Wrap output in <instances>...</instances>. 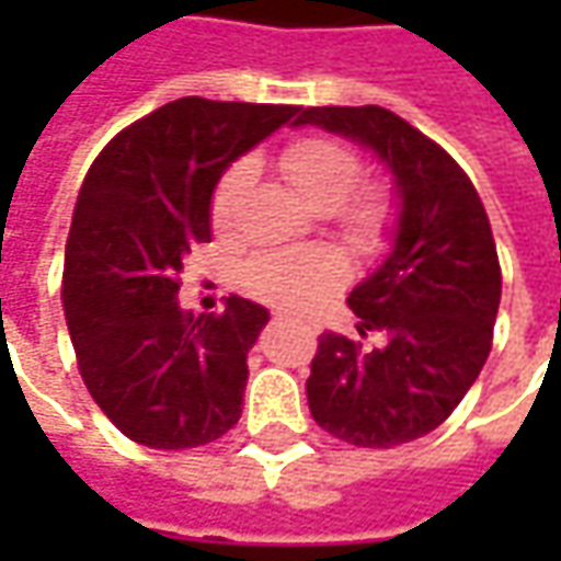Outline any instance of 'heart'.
I'll return each instance as SVG.
<instances>
[{
  "instance_id": "b5f03b06",
  "label": "heart",
  "mask_w": 561,
  "mask_h": 561,
  "mask_svg": "<svg viewBox=\"0 0 561 561\" xmlns=\"http://www.w3.org/2000/svg\"><path fill=\"white\" fill-rule=\"evenodd\" d=\"M280 164L293 190L318 211H331L334 205L343 203L362 174L356 152L346 142L331 140V137H306V140L290 142L280 156ZM247 178V162L230 164L221 174V181L211 193V225L225 227L230 221V211ZM375 215L377 208L371 199H356L346 208V221L353 230H368L375 225ZM340 277H343V265L328 249L262 252L247 268L249 290L280 306H312L334 290Z\"/></svg>"
}]
</instances>
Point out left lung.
Returning <instances> with one entry per match:
<instances>
[{"label": "left lung", "mask_w": 561, "mask_h": 561, "mask_svg": "<svg viewBox=\"0 0 561 561\" xmlns=\"http://www.w3.org/2000/svg\"><path fill=\"white\" fill-rule=\"evenodd\" d=\"M314 124L371 149L397 193L390 252L350 293L365 350L343 334L318 336L306 380L312 419L340 440L387 449L440 427L490 356L500 309V259L484 203L440 146L380 105L302 108Z\"/></svg>", "instance_id": "1"}]
</instances>
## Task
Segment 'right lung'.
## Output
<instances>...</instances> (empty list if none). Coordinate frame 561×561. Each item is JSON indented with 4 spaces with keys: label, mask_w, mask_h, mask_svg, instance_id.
<instances>
[{
    "label": "right lung",
    "mask_w": 561,
    "mask_h": 561,
    "mask_svg": "<svg viewBox=\"0 0 561 561\" xmlns=\"http://www.w3.org/2000/svg\"><path fill=\"white\" fill-rule=\"evenodd\" d=\"M296 105L168 102L90 164L65 249L61 302L80 377L124 437L152 449L218 440L243 415L247 356L268 309L227 296L184 312V259L211 240V193Z\"/></svg>",
    "instance_id": "1"
}]
</instances>
